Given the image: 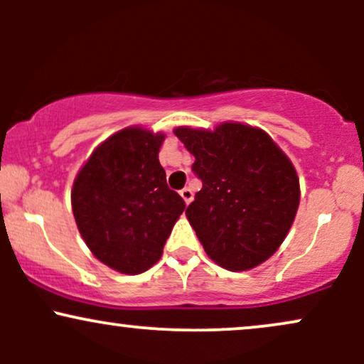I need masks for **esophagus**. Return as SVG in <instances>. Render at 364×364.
<instances>
[{"label": "esophagus", "mask_w": 364, "mask_h": 364, "mask_svg": "<svg viewBox=\"0 0 364 364\" xmlns=\"http://www.w3.org/2000/svg\"><path fill=\"white\" fill-rule=\"evenodd\" d=\"M179 195H181V198L185 200L186 205L191 202V200H193V191H191L190 188H183V190L179 191Z\"/></svg>", "instance_id": "esophagus-1"}]
</instances>
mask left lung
Segmentation results:
<instances>
[{"mask_svg":"<svg viewBox=\"0 0 364 364\" xmlns=\"http://www.w3.org/2000/svg\"><path fill=\"white\" fill-rule=\"evenodd\" d=\"M193 154L202 190L186 208L208 257L243 272L269 260L286 240L299 207V178L291 159L262 128L224 121L214 129L178 127Z\"/></svg>","mask_w":364,"mask_h":364,"instance_id":"obj_1","label":"left lung"}]
</instances>
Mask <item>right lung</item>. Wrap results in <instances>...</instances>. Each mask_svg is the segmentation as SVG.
I'll list each match as a JSON object with an SVG mask.
<instances>
[{"mask_svg": "<svg viewBox=\"0 0 364 364\" xmlns=\"http://www.w3.org/2000/svg\"><path fill=\"white\" fill-rule=\"evenodd\" d=\"M164 139L139 124L119 129L94 149L73 181L78 231L116 272L136 275L156 265L186 207L159 162Z\"/></svg>", "mask_w": 364, "mask_h": 364, "instance_id": "add662e5", "label": "right lung"}]
</instances>
